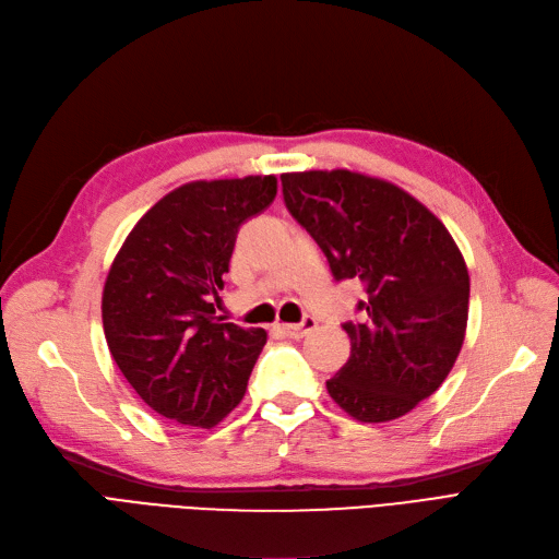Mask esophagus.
<instances>
[{
	"label": "esophagus",
	"mask_w": 559,
	"mask_h": 559,
	"mask_svg": "<svg viewBox=\"0 0 559 559\" xmlns=\"http://www.w3.org/2000/svg\"><path fill=\"white\" fill-rule=\"evenodd\" d=\"M314 328H317V321L311 317H305L302 323H277V332L284 334V337H292V340L305 337V334Z\"/></svg>",
	"instance_id": "1"
}]
</instances>
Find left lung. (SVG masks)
I'll list each match as a JSON object with an SVG mask.
<instances>
[{
    "instance_id": "obj_1",
    "label": "left lung",
    "mask_w": 559,
    "mask_h": 559,
    "mask_svg": "<svg viewBox=\"0 0 559 559\" xmlns=\"http://www.w3.org/2000/svg\"><path fill=\"white\" fill-rule=\"evenodd\" d=\"M284 204L328 257L360 280L350 357L325 383L357 421H390L431 396L461 353L471 277L442 222L413 194L348 169L282 174Z\"/></svg>"
}]
</instances>
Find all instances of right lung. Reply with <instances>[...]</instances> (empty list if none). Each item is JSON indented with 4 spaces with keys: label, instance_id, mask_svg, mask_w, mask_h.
Listing matches in <instances>:
<instances>
[{
    "label": "right lung",
    "instance_id": "obj_1",
    "mask_svg": "<svg viewBox=\"0 0 559 559\" xmlns=\"http://www.w3.org/2000/svg\"><path fill=\"white\" fill-rule=\"evenodd\" d=\"M277 178L192 181L144 213L111 263L103 330L111 357L148 408L211 429L248 388L267 340L215 317L242 222L273 204Z\"/></svg>",
    "mask_w": 559,
    "mask_h": 559
}]
</instances>
